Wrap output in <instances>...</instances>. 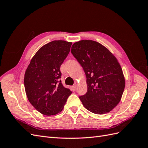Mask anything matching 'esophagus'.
Here are the masks:
<instances>
[{"label": "esophagus", "mask_w": 148, "mask_h": 148, "mask_svg": "<svg viewBox=\"0 0 148 148\" xmlns=\"http://www.w3.org/2000/svg\"><path fill=\"white\" fill-rule=\"evenodd\" d=\"M71 91H75L76 90H77V86H72L71 87Z\"/></svg>", "instance_id": "1"}]
</instances>
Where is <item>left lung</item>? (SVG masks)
Wrapping results in <instances>:
<instances>
[{
    "instance_id": "8db88e82",
    "label": "left lung",
    "mask_w": 148,
    "mask_h": 148,
    "mask_svg": "<svg viewBox=\"0 0 148 148\" xmlns=\"http://www.w3.org/2000/svg\"><path fill=\"white\" fill-rule=\"evenodd\" d=\"M71 52L86 77L88 91L79 97L83 105L96 114L109 112L120 101L125 85L117 59L104 46L91 40L74 43Z\"/></svg>"
}]
</instances>
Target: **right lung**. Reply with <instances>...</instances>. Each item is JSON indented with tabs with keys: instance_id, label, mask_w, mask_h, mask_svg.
Masks as SVG:
<instances>
[{
	"instance_id": "obj_1",
	"label": "right lung",
	"mask_w": 148,
	"mask_h": 148,
	"mask_svg": "<svg viewBox=\"0 0 148 148\" xmlns=\"http://www.w3.org/2000/svg\"><path fill=\"white\" fill-rule=\"evenodd\" d=\"M71 44L62 40L46 44L36 53L25 71L26 96L31 105L43 115L60 112L71 94L59 81L60 66L69 54Z\"/></svg>"
}]
</instances>
